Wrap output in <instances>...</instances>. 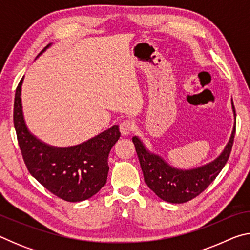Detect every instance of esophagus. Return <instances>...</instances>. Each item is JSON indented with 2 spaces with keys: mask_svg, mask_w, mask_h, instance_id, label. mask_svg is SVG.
Wrapping results in <instances>:
<instances>
[{
  "mask_svg": "<svg viewBox=\"0 0 250 250\" xmlns=\"http://www.w3.org/2000/svg\"><path fill=\"white\" fill-rule=\"evenodd\" d=\"M134 129V125L129 120H125L120 124V132L122 135H129Z\"/></svg>",
  "mask_w": 250,
  "mask_h": 250,
  "instance_id": "34e87169",
  "label": "esophagus"
}]
</instances>
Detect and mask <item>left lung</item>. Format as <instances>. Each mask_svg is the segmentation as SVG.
Listing matches in <instances>:
<instances>
[{"label":"left lung","instance_id":"left-lung-1","mask_svg":"<svg viewBox=\"0 0 250 250\" xmlns=\"http://www.w3.org/2000/svg\"><path fill=\"white\" fill-rule=\"evenodd\" d=\"M234 125L229 140L216 159L204 166L193 168H177L168 164L162 156L151 152L137 135L132 137L146 184L161 200L167 203H185L204 191L225 167L229 158L236 131V115L231 99Z\"/></svg>","mask_w":250,"mask_h":250}]
</instances>
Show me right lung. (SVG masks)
<instances>
[{"instance_id": "add662e5", "label": "right lung", "mask_w": 250, "mask_h": 250, "mask_svg": "<svg viewBox=\"0 0 250 250\" xmlns=\"http://www.w3.org/2000/svg\"><path fill=\"white\" fill-rule=\"evenodd\" d=\"M52 45L46 46L37 57ZM23 80L15 92L14 128L27 170L46 189L62 200H88L107 182L108 155L120 138L119 125H115L79 145L65 147L50 146L27 128L21 98Z\"/></svg>"}]
</instances>
